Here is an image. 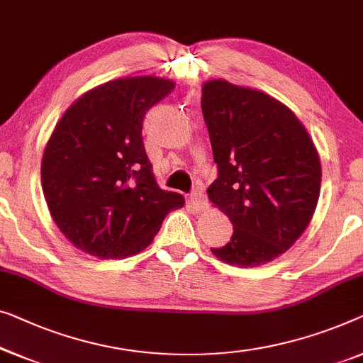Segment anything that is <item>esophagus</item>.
<instances>
[{
  "label": "esophagus",
  "mask_w": 363,
  "mask_h": 363,
  "mask_svg": "<svg viewBox=\"0 0 363 363\" xmlns=\"http://www.w3.org/2000/svg\"><path fill=\"white\" fill-rule=\"evenodd\" d=\"M191 203H193V206H194V209H196V211H203L204 208L208 206V199H206V194L203 193V190H194L193 193H191Z\"/></svg>",
  "instance_id": "esophagus-1"
}]
</instances>
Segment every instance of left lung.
Wrapping results in <instances>:
<instances>
[{"label": "left lung", "instance_id": "1", "mask_svg": "<svg viewBox=\"0 0 363 363\" xmlns=\"http://www.w3.org/2000/svg\"><path fill=\"white\" fill-rule=\"evenodd\" d=\"M201 91L219 170L208 198L234 228L229 242L211 252L234 267L269 264L301 238L316 211V145L296 114L270 94L225 80H209Z\"/></svg>", "mask_w": 363, "mask_h": 363}]
</instances>
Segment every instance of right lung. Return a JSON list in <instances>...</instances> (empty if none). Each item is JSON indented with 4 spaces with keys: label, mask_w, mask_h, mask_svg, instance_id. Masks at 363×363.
<instances>
[{
    "label": "right lung",
    "mask_w": 363,
    "mask_h": 363,
    "mask_svg": "<svg viewBox=\"0 0 363 363\" xmlns=\"http://www.w3.org/2000/svg\"><path fill=\"white\" fill-rule=\"evenodd\" d=\"M173 88L160 77L118 78L83 93L57 123L42 155V190L57 228L85 254H139L185 204L159 186L143 143L145 113Z\"/></svg>",
    "instance_id": "right-lung-1"
}]
</instances>
